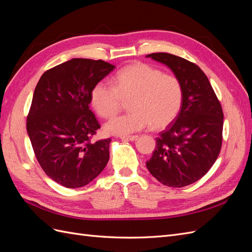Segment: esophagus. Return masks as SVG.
I'll use <instances>...</instances> for the list:
<instances>
[{"mask_svg":"<svg viewBox=\"0 0 252 252\" xmlns=\"http://www.w3.org/2000/svg\"><path fill=\"white\" fill-rule=\"evenodd\" d=\"M121 139L124 141H134L138 139V135H122Z\"/></svg>","mask_w":252,"mask_h":252,"instance_id":"esophagus-1","label":"esophagus"}]
</instances>
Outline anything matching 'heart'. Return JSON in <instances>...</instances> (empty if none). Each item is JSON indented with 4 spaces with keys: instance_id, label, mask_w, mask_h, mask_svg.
Listing matches in <instances>:
<instances>
[{
    "instance_id": "obj_1",
    "label": "heart",
    "mask_w": 252,
    "mask_h": 252,
    "mask_svg": "<svg viewBox=\"0 0 252 252\" xmlns=\"http://www.w3.org/2000/svg\"><path fill=\"white\" fill-rule=\"evenodd\" d=\"M130 103L129 113L111 118L105 130L111 134L125 135L138 132L152 123L162 128L177 119L184 101V87L177 75L145 63H136L119 70L112 85L105 81L91 89L90 102L102 118L117 113L124 101Z\"/></svg>"
}]
</instances>
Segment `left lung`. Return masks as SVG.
I'll return each mask as SVG.
<instances>
[{
  "mask_svg": "<svg viewBox=\"0 0 252 252\" xmlns=\"http://www.w3.org/2000/svg\"><path fill=\"white\" fill-rule=\"evenodd\" d=\"M147 57L168 66L184 87L182 109L166 130L158 133L146 166L169 187L199 181L217 161L222 148L224 114L211 84L196 64L166 52Z\"/></svg>",
  "mask_w": 252,
  "mask_h": 252,
  "instance_id": "1",
  "label": "left lung"
}]
</instances>
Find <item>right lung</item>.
<instances>
[{
  "label": "right lung",
  "mask_w": 252,
  "mask_h": 252,
  "mask_svg": "<svg viewBox=\"0 0 252 252\" xmlns=\"http://www.w3.org/2000/svg\"><path fill=\"white\" fill-rule=\"evenodd\" d=\"M114 68L103 60L72 59L36 84L27 132L44 172L64 187L87 185L108 163L111 139L94 140L101 126L89 104L91 89Z\"/></svg>",
  "instance_id": "add662e5"
}]
</instances>
